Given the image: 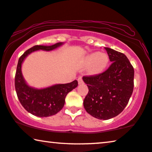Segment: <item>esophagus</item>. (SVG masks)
Listing matches in <instances>:
<instances>
[{"label":"esophagus","instance_id":"obj_1","mask_svg":"<svg viewBox=\"0 0 152 152\" xmlns=\"http://www.w3.org/2000/svg\"><path fill=\"white\" fill-rule=\"evenodd\" d=\"M78 84H79V85L83 83V80L82 77H79L78 78Z\"/></svg>","mask_w":152,"mask_h":152}]
</instances>
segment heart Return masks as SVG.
Returning a JSON list of instances; mask_svg holds the SVG:
<instances>
[{
    "instance_id": "1",
    "label": "heart",
    "mask_w": 152,
    "mask_h": 152,
    "mask_svg": "<svg viewBox=\"0 0 152 152\" xmlns=\"http://www.w3.org/2000/svg\"><path fill=\"white\" fill-rule=\"evenodd\" d=\"M109 61V57L106 53H104L95 52L91 53L86 58V63L91 66V72L94 74L102 72L105 68Z\"/></svg>"
}]
</instances>
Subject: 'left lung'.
<instances>
[{"label": "left lung", "instance_id": "left-lung-1", "mask_svg": "<svg viewBox=\"0 0 152 152\" xmlns=\"http://www.w3.org/2000/svg\"><path fill=\"white\" fill-rule=\"evenodd\" d=\"M112 63L104 72L84 76L88 93L83 106L89 114L99 120H109L118 115L126 106L134 86V69L126 56L105 48Z\"/></svg>", "mask_w": 152, "mask_h": 152}]
</instances>
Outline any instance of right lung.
Segmentation results:
<instances>
[{"label": "right lung", "mask_w": 152, "mask_h": 152, "mask_svg": "<svg viewBox=\"0 0 152 152\" xmlns=\"http://www.w3.org/2000/svg\"><path fill=\"white\" fill-rule=\"evenodd\" d=\"M59 42L52 46L36 45L29 48L19 58L15 74V90L20 103L28 113L43 117L56 115L63 108L66 94L78 86L76 80L66 84H58L44 89L29 87L23 79L21 64L28 54L37 50H51L61 46Z\"/></svg>", "instance_id": "obj_1"}]
</instances>
